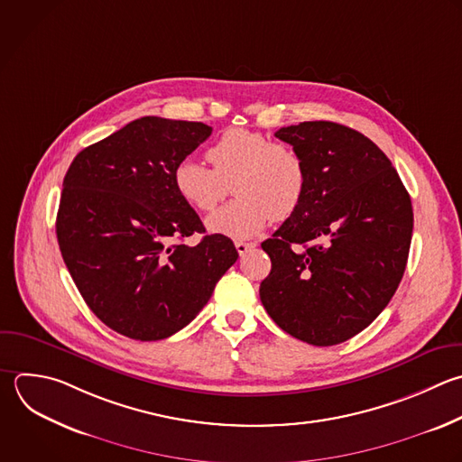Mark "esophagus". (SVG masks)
Returning <instances> with one entry per match:
<instances>
[{
	"label": "esophagus",
	"mask_w": 462,
	"mask_h": 462,
	"mask_svg": "<svg viewBox=\"0 0 462 462\" xmlns=\"http://www.w3.org/2000/svg\"><path fill=\"white\" fill-rule=\"evenodd\" d=\"M254 245H256V244H253V242H244V240H236V242H235V247H236V251H238L240 256H244V254H245L247 251H251Z\"/></svg>",
	"instance_id": "1"
}]
</instances>
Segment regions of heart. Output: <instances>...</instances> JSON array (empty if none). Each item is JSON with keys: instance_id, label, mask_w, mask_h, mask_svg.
<instances>
[{"instance_id": "obj_1", "label": "heart", "mask_w": 462, "mask_h": 462, "mask_svg": "<svg viewBox=\"0 0 462 462\" xmlns=\"http://www.w3.org/2000/svg\"><path fill=\"white\" fill-rule=\"evenodd\" d=\"M213 170L193 157L173 168L177 195L200 213L213 211L233 182L238 197L208 218V229L229 238H251L273 218H289L303 202L307 170L301 157L267 135L231 128L208 150Z\"/></svg>"}]
</instances>
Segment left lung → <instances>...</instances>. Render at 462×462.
<instances>
[{
  "instance_id": "1",
  "label": "left lung",
  "mask_w": 462,
  "mask_h": 462,
  "mask_svg": "<svg viewBox=\"0 0 462 462\" xmlns=\"http://www.w3.org/2000/svg\"><path fill=\"white\" fill-rule=\"evenodd\" d=\"M307 170L301 206L262 244L267 314L287 334L330 346L366 328L392 300L408 260L413 211L388 157L363 134L309 121L274 134Z\"/></svg>"
}]
</instances>
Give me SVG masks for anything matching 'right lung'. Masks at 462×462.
<instances>
[{"label":"right lung","mask_w":462,"mask_h":462,"mask_svg":"<svg viewBox=\"0 0 462 462\" xmlns=\"http://www.w3.org/2000/svg\"><path fill=\"white\" fill-rule=\"evenodd\" d=\"M213 128L141 117L72 161L56 220L63 260L83 300L112 330L157 341L184 328L236 262L233 242L206 235L173 188V168Z\"/></svg>","instance_id":"1"}]
</instances>
